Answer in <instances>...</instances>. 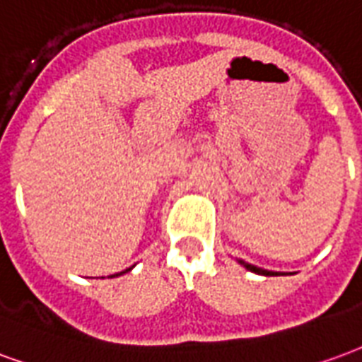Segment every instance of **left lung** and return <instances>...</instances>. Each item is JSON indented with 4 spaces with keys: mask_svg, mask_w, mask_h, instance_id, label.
Returning a JSON list of instances; mask_svg holds the SVG:
<instances>
[{
    "mask_svg": "<svg viewBox=\"0 0 362 362\" xmlns=\"http://www.w3.org/2000/svg\"><path fill=\"white\" fill-rule=\"evenodd\" d=\"M239 262H241V264L245 266V268H247V270L255 272V274H260V276H276V274H274V272H270V270H262V268H258V266L249 264V262H245V260H239Z\"/></svg>",
    "mask_w": 362,
    "mask_h": 362,
    "instance_id": "1",
    "label": "left lung"
}]
</instances>
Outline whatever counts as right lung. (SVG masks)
<instances>
[{
    "instance_id": "add662e5",
    "label": "right lung",
    "mask_w": 362,
    "mask_h": 362,
    "mask_svg": "<svg viewBox=\"0 0 362 362\" xmlns=\"http://www.w3.org/2000/svg\"><path fill=\"white\" fill-rule=\"evenodd\" d=\"M115 276H119V274H115Z\"/></svg>"
}]
</instances>
